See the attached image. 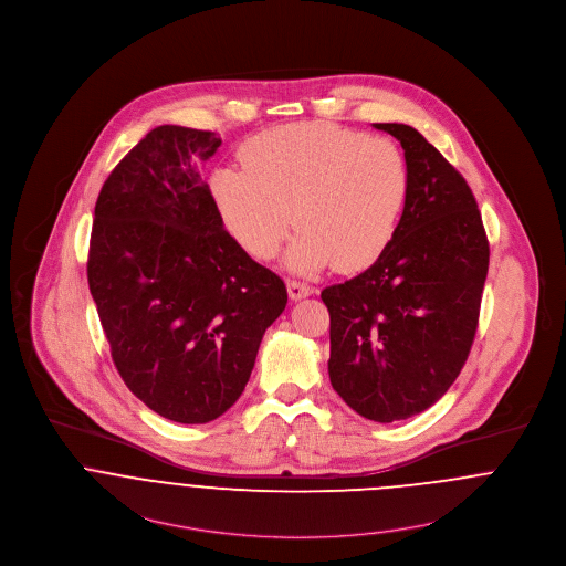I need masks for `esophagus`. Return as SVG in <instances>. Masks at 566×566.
<instances>
[{
    "label": "esophagus",
    "mask_w": 566,
    "mask_h": 566,
    "mask_svg": "<svg viewBox=\"0 0 566 566\" xmlns=\"http://www.w3.org/2000/svg\"><path fill=\"white\" fill-rule=\"evenodd\" d=\"M287 294L292 301H303L313 294V287H308L307 283H301V281H287Z\"/></svg>",
    "instance_id": "1"
}]
</instances>
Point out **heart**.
<instances>
[{"label":"heart","mask_w":566,"mask_h":566,"mask_svg":"<svg viewBox=\"0 0 566 566\" xmlns=\"http://www.w3.org/2000/svg\"><path fill=\"white\" fill-rule=\"evenodd\" d=\"M240 157L244 168L211 175V197L253 258H274L296 224L292 270L315 272L335 261L337 270L357 272L396 238L411 190L396 143L331 123H292L261 132Z\"/></svg>","instance_id":"b5f03b06"}]
</instances>
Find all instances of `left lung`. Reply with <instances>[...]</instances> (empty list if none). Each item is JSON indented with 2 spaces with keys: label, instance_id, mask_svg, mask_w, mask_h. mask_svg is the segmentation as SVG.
<instances>
[{
  "label": "left lung",
  "instance_id": "1",
  "mask_svg": "<svg viewBox=\"0 0 566 566\" xmlns=\"http://www.w3.org/2000/svg\"><path fill=\"white\" fill-rule=\"evenodd\" d=\"M400 140L411 190L396 238L359 276L322 290L328 376L360 417L391 423L430 409L469 357L489 272V240L463 175L417 129Z\"/></svg>",
  "mask_w": 566,
  "mask_h": 566
}]
</instances>
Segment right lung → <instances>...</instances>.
Masks as SVG:
<instances>
[{
  "label": "right lung",
  "instance_id": "add662e5",
  "mask_svg": "<svg viewBox=\"0 0 566 566\" xmlns=\"http://www.w3.org/2000/svg\"><path fill=\"white\" fill-rule=\"evenodd\" d=\"M222 140L159 125L103 184L88 287L112 360L151 411L207 423L242 396L265 328L287 305L281 276L229 235L203 177Z\"/></svg>",
  "mask_w": 566,
  "mask_h": 566
}]
</instances>
